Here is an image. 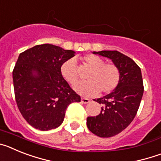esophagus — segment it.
Masks as SVG:
<instances>
[{
  "label": "esophagus",
  "mask_w": 161,
  "mask_h": 161,
  "mask_svg": "<svg viewBox=\"0 0 161 161\" xmlns=\"http://www.w3.org/2000/svg\"><path fill=\"white\" fill-rule=\"evenodd\" d=\"M89 102H90V101H89V99H88V98H86V97L81 98V102L83 104H87V103H89Z\"/></svg>",
  "instance_id": "1"
}]
</instances>
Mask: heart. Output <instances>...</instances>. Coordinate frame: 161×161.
<instances>
[{"label":"heart","instance_id":"obj_1","mask_svg":"<svg viewBox=\"0 0 161 161\" xmlns=\"http://www.w3.org/2000/svg\"><path fill=\"white\" fill-rule=\"evenodd\" d=\"M83 61L91 68L86 75V81H78L73 85V89L85 96H93L98 91L102 93H109L119 85L120 71L113 64H106L105 60L97 55H86ZM61 75L69 83L76 81L78 77L76 61L69 59L60 67Z\"/></svg>","mask_w":161,"mask_h":161}]
</instances>
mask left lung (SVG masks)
Returning <instances> with one entry per match:
<instances>
[{
  "instance_id": "8db88e82",
  "label": "left lung",
  "mask_w": 161,
  "mask_h": 161,
  "mask_svg": "<svg viewBox=\"0 0 161 161\" xmlns=\"http://www.w3.org/2000/svg\"><path fill=\"white\" fill-rule=\"evenodd\" d=\"M93 54L109 58L120 71L119 85L111 93L93 101L102 105L101 113L87 118L89 130L102 138L123 131L136 117L143 94L141 70L130 57L118 51H101Z\"/></svg>"
}]
</instances>
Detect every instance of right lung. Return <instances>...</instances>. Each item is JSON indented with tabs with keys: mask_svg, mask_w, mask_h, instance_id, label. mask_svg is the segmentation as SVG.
Returning a JSON list of instances; mask_svg holds the SVG:
<instances>
[{
	"mask_svg": "<svg viewBox=\"0 0 161 161\" xmlns=\"http://www.w3.org/2000/svg\"><path fill=\"white\" fill-rule=\"evenodd\" d=\"M76 52L52 44L33 47L21 53L13 71L17 105L35 129L49 130L62 124L66 109L80 102L62 76L60 67Z\"/></svg>",
	"mask_w": 161,
	"mask_h": 161,
	"instance_id": "right-lung-1",
	"label": "right lung"
}]
</instances>
